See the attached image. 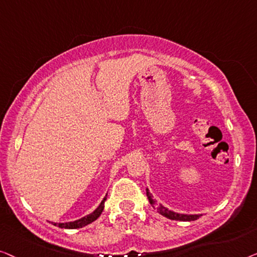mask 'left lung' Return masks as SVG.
<instances>
[{
    "label": "left lung",
    "mask_w": 257,
    "mask_h": 257,
    "mask_svg": "<svg viewBox=\"0 0 257 257\" xmlns=\"http://www.w3.org/2000/svg\"><path fill=\"white\" fill-rule=\"evenodd\" d=\"M147 197H148V200L150 202V205L153 206L155 209H157V212L160 213V214H162L168 219L178 220V221H194V220L199 219L202 215V214H184V213L173 212L162 204H157L156 200L154 199V196L150 193L149 189H147Z\"/></svg>",
    "instance_id": "obj_1"
}]
</instances>
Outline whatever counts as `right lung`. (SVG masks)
<instances>
[{
    "instance_id": "1",
    "label": "right lung",
    "mask_w": 257,
    "mask_h": 257,
    "mask_svg": "<svg viewBox=\"0 0 257 257\" xmlns=\"http://www.w3.org/2000/svg\"><path fill=\"white\" fill-rule=\"evenodd\" d=\"M106 200H107V194L104 196L103 199L101 200L100 205L97 206L95 209H94L91 214L85 215L84 218H80V219L75 220V221H70V222H53V221H51V223H52V225L57 226V227H59V228H66V229L82 228V227L89 225V223L95 221V220L99 218V216L101 215V213H102V211H103L104 201H106Z\"/></svg>"
}]
</instances>
